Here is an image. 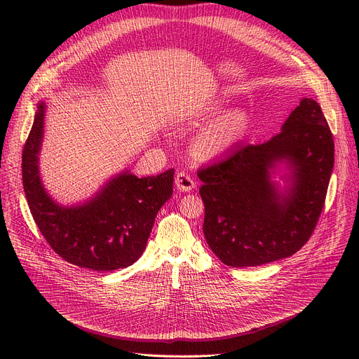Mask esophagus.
Here are the masks:
<instances>
[{
  "instance_id": "obj_1",
  "label": "esophagus",
  "mask_w": 359,
  "mask_h": 359,
  "mask_svg": "<svg viewBox=\"0 0 359 359\" xmlns=\"http://www.w3.org/2000/svg\"><path fill=\"white\" fill-rule=\"evenodd\" d=\"M176 187L180 192H189L195 187V180L189 173L179 172L176 176Z\"/></svg>"
}]
</instances>
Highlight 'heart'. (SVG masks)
<instances>
[{
  "label": "heart",
  "instance_id": "obj_1",
  "mask_svg": "<svg viewBox=\"0 0 359 359\" xmlns=\"http://www.w3.org/2000/svg\"><path fill=\"white\" fill-rule=\"evenodd\" d=\"M222 110L221 104H214L211 107L212 115H217ZM249 126V119L241 111L229 113L211 125L206 126L202 134L196 138L194 145L195 156L201 158H211L225 149H229L236 141L241 138Z\"/></svg>",
  "mask_w": 359,
  "mask_h": 359
}]
</instances>
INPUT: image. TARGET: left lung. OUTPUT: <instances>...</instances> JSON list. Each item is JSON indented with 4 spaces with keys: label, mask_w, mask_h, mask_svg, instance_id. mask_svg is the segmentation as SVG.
I'll list each match as a JSON object with an SVG mask.
<instances>
[{
    "label": "left lung",
    "mask_w": 359,
    "mask_h": 359,
    "mask_svg": "<svg viewBox=\"0 0 359 359\" xmlns=\"http://www.w3.org/2000/svg\"><path fill=\"white\" fill-rule=\"evenodd\" d=\"M285 159L292 184L282 196L270 170ZM334 163V142L322 107L303 99L282 130L262 144H241L201 167L203 234L227 266H260L297 253L323 211Z\"/></svg>",
    "instance_id": "1"
}]
</instances>
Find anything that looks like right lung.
Listing matches in <instances>:
<instances>
[{
	"label": "right lung",
	"mask_w": 359,
	"mask_h": 359,
	"mask_svg": "<svg viewBox=\"0 0 359 359\" xmlns=\"http://www.w3.org/2000/svg\"><path fill=\"white\" fill-rule=\"evenodd\" d=\"M43 115L41 104L22 156L23 187L37 229L71 265L97 272L132 265L145 250L157 212L173 194L175 168L141 179L126 172L83 206L64 208L48 196L37 172Z\"/></svg>",
	"instance_id": "right-lung-1"
}]
</instances>
